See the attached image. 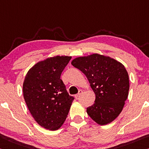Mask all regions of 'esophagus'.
I'll use <instances>...</instances> for the list:
<instances>
[{
	"label": "esophagus",
	"mask_w": 149,
	"mask_h": 149,
	"mask_svg": "<svg viewBox=\"0 0 149 149\" xmlns=\"http://www.w3.org/2000/svg\"><path fill=\"white\" fill-rule=\"evenodd\" d=\"M82 93H83V91H82V90H79V93H77V94H76V95H75V99H78L80 95H81Z\"/></svg>",
	"instance_id": "esophagus-1"
}]
</instances>
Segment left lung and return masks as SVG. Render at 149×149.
Listing matches in <instances>:
<instances>
[{"mask_svg":"<svg viewBox=\"0 0 149 149\" xmlns=\"http://www.w3.org/2000/svg\"><path fill=\"white\" fill-rule=\"evenodd\" d=\"M72 64L86 75L95 94L87 114L101 125L110 123L121 113L128 97L129 79L125 66L98 54L75 58Z\"/></svg>","mask_w":149,"mask_h":149,"instance_id":"1","label":"left lung"}]
</instances>
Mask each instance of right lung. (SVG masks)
Segmentation results:
<instances>
[{"mask_svg":"<svg viewBox=\"0 0 149 149\" xmlns=\"http://www.w3.org/2000/svg\"><path fill=\"white\" fill-rule=\"evenodd\" d=\"M70 56H55L35 64L23 84V95L30 113L44 128L55 131L67 117L74 97L60 79Z\"/></svg>","mask_w":149,"mask_h":149,"instance_id":"add662e5","label":"right lung"}]
</instances>
